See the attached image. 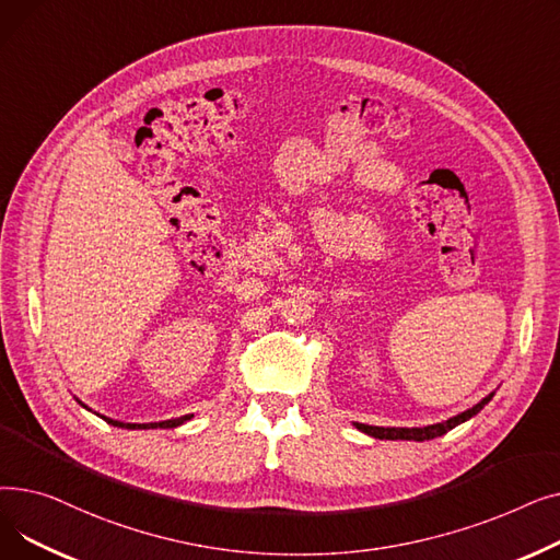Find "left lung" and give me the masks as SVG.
Returning a JSON list of instances; mask_svg holds the SVG:
<instances>
[{"mask_svg": "<svg viewBox=\"0 0 560 560\" xmlns=\"http://www.w3.org/2000/svg\"><path fill=\"white\" fill-rule=\"evenodd\" d=\"M492 395H494V393H490L488 397H483L477 406L463 410V413H458V416H454V418H450V420H445V422L429 424V427H413V429H406V427H370V424H361V422H357L354 427H357L359 431L372 435V438H378V440H416V443H424V440H433V438H438V435H445L447 431H452L454 427L463 424L465 420L475 418V416L479 413V410L492 399Z\"/></svg>", "mask_w": 560, "mask_h": 560, "instance_id": "8db88e82", "label": "left lung"}]
</instances>
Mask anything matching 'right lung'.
<instances>
[{
  "instance_id": "add662e5",
  "label": "right lung",
  "mask_w": 560,
  "mask_h": 560,
  "mask_svg": "<svg viewBox=\"0 0 560 560\" xmlns=\"http://www.w3.org/2000/svg\"><path fill=\"white\" fill-rule=\"evenodd\" d=\"M81 404V401H79ZM83 406V404H81ZM85 408V406H83ZM100 418H104V416H100ZM192 416H184V418H174V420H165V422H152V424H125V422H117V420H110V418H104V422H108V424H113V427H122V429H174V427H179V424H184V422H188Z\"/></svg>"
}]
</instances>
